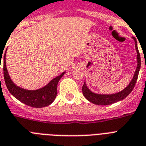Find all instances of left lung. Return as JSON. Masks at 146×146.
I'll return each mask as SVG.
<instances>
[{"label":"left lung","mask_w":146,"mask_h":146,"mask_svg":"<svg viewBox=\"0 0 146 146\" xmlns=\"http://www.w3.org/2000/svg\"><path fill=\"white\" fill-rule=\"evenodd\" d=\"M135 42V48L137 50V66L135 70L134 75L133 76V79H131V82L128 84V85L125 88L120 91L119 92H116L114 94H97L94 92H92L91 90L88 88L86 83H84L83 86H82V94L85 96V98L87 99L88 101L96 105H101V106H106V105H110V104H114L116 102L120 101V100H124V98H127V96L130 94L131 92L133 89V88L135 86V84L137 82V78H138L139 72V69H140L141 66V60H140V54L139 52L138 47H137V40L135 37L133 36Z\"/></svg>","instance_id":"left-lung-1"}]
</instances>
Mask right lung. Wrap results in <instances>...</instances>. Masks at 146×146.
<instances>
[{"label":"right lung","mask_w":146,"mask_h":146,"mask_svg":"<svg viewBox=\"0 0 146 146\" xmlns=\"http://www.w3.org/2000/svg\"><path fill=\"white\" fill-rule=\"evenodd\" d=\"M6 52L3 56V76L7 89L12 95L17 100L29 106L34 108H42L50 105L56 98L57 86L59 80L66 72L52 79L44 87L36 90H28L19 87L12 81L6 66ZM1 58L2 56L1 55Z\"/></svg>","instance_id":"right-lung-1"}]
</instances>
